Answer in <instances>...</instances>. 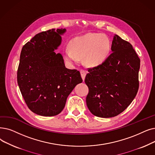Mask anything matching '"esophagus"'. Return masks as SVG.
I'll return each mask as SVG.
<instances>
[{
    "label": "esophagus",
    "mask_w": 155,
    "mask_h": 155,
    "mask_svg": "<svg viewBox=\"0 0 155 155\" xmlns=\"http://www.w3.org/2000/svg\"><path fill=\"white\" fill-rule=\"evenodd\" d=\"M80 74H81V77L82 78L83 81H84L85 78V75H86V71L85 70H80Z\"/></svg>",
    "instance_id": "obj_1"
}]
</instances>
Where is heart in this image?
<instances>
[{
	"instance_id": "1",
	"label": "heart",
	"mask_w": 155,
	"mask_h": 155,
	"mask_svg": "<svg viewBox=\"0 0 155 155\" xmlns=\"http://www.w3.org/2000/svg\"><path fill=\"white\" fill-rule=\"evenodd\" d=\"M111 48L110 38L101 33H89L73 38L70 43V49L64 51L67 61L71 64L78 63L84 58L85 63L90 66H97L108 58Z\"/></svg>"
}]
</instances>
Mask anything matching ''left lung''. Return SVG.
<instances>
[{
	"instance_id": "left-lung-1",
	"label": "left lung",
	"mask_w": 155,
	"mask_h": 155,
	"mask_svg": "<svg viewBox=\"0 0 155 155\" xmlns=\"http://www.w3.org/2000/svg\"><path fill=\"white\" fill-rule=\"evenodd\" d=\"M111 49L106 61L89 68L85 78L89 87L87 106L94 115L101 118L123 112L139 89L140 59L132 45L115 35Z\"/></svg>"
}]
</instances>
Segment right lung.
Returning a JSON list of instances; mask_svg holds the SVG:
<instances>
[{
  "instance_id": "right-lung-1",
  "label": "right lung",
  "mask_w": 155,
  "mask_h": 155,
  "mask_svg": "<svg viewBox=\"0 0 155 155\" xmlns=\"http://www.w3.org/2000/svg\"><path fill=\"white\" fill-rule=\"evenodd\" d=\"M66 29H51L33 37L22 48L17 80L28 108L37 115L52 117L64 109L69 94L82 82L80 73L66 68L60 53Z\"/></svg>"
}]
</instances>
